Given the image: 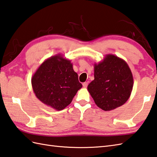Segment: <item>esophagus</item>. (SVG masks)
Wrapping results in <instances>:
<instances>
[{"instance_id": "obj_1", "label": "esophagus", "mask_w": 157, "mask_h": 157, "mask_svg": "<svg viewBox=\"0 0 157 157\" xmlns=\"http://www.w3.org/2000/svg\"><path fill=\"white\" fill-rule=\"evenodd\" d=\"M87 85H88V83L87 82H84L83 83V87H84V88H86V87H87Z\"/></svg>"}]
</instances>
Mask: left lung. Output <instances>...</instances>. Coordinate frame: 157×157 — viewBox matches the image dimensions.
Here are the masks:
<instances>
[{"label":"left lung","instance_id":"left-lung-1","mask_svg":"<svg viewBox=\"0 0 157 157\" xmlns=\"http://www.w3.org/2000/svg\"><path fill=\"white\" fill-rule=\"evenodd\" d=\"M133 84L132 74L126 62L108 54L102 61L94 63V79L87 90L97 106L110 111L126 102Z\"/></svg>","mask_w":157,"mask_h":157}]
</instances>
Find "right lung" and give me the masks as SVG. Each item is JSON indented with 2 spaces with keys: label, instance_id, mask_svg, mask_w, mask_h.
Segmentation results:
<instances>
[{
  "label": "right lung",
  "instance_id": "1",
  "mask_svg": "<svg viewBox=\"0 0 157 157\" xmlns=\"http://www.w3.org/2000/svg\"><path fill=\"white\" fill-rule=\"evenodd\" d=\"M33 90L42 103L56 110L70 104L82 85L71 61L61 54L47 59L31 78Z\"/></svg>",
  "mask_w": 157,
  "mask_h": 157
}]
</instances>
